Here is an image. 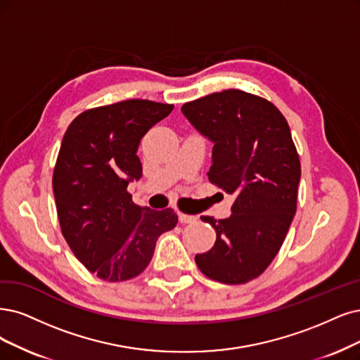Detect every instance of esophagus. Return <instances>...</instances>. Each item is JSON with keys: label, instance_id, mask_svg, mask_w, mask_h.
<instances>
[{"label": "esophagus", "instance_id": "obj_1", "mask_svg": "<svg viewBox=\"0 0 360 360\" xmlns=\"http://www.w3.org/2000/svg\"><path fill=\"white\" fill-rule=\"evenodd\" d=\"M178 218L181 224H191L195 221V217L193 215H187V214H182V212H178Z\"/></svg>", "mask_w": 360, "mask_h": 360}]
</instances>
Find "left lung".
I'll return each mask as SVG.
<instances>
[{
  "label": "left lung",
  "instance_id": "1",
  "mask_svg": "<svg viewBox=\"0 0 360 360\" xmlns=\"http://www.w3.org/2000/svg\"><path fill=\"white\" fill-rule=\"evenodd\" d=\"M181 111L214 143L209 181L236 194L229 218H202L217 242L195 264L212 281L246 283L274 259L297 212L301 165L290 129L271 102L237 89L187 102Z\"/></svg>",
  "mask_w": 360,
  "mask_h": 360
}]
</instances>
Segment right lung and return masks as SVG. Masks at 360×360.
I'll return each mask as SVG.
<instances>
[{
    "instance_id": "1",
    "label": "right lung",
    "mask_w": 360,
    "mask_h": 360,
    "mask_svg": "<svg viewBox=\"0 0 360 360\" xmlns=\"http://www.w3.org/2000/svg\"><path fill=\"white\" fill-rule=\"evenodd\" d=\"M172 110L129 99L82 112L65 131L53 172L58 218L74 255L102 281L139 276L157 238L178 224L172 209L138 206L127 193L142 176V136Z\"/></svg>"
}]
</instances>
